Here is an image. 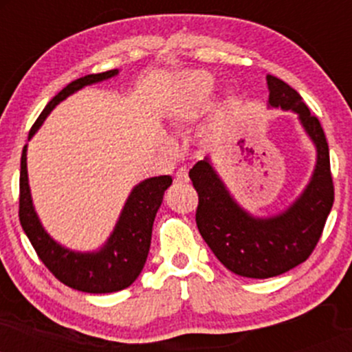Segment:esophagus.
I'll return each instance as SVG.
<instances>
[{
  "instance_id": "1",
  "label": "esophagus",
  "mask_w": 352,
  "mask_h": 352,
  "mask_svg": "<svg viewBox=\"0 0 352 352\" xmlns=\"http://www.w3.org/2000/svg\"><path fill=\"white\" fill-rule=\"evenodd\" d=\"M175 182L177 184H185V182H188V170L185 167H182L177 170L175 173Z\"/></svg>"
}]
</instances>
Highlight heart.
<instances>
[{
  "mask_svg": "<svg viewBox=\"0 0 352 352\" xmlns=\"http://www.w3.org/2000/svg\"><path fill=\"white\" fill-rule=\"evenodd\" d=\"M213 87H215V79L208 72H192V74L185 76L180 84L173 117L180 122L192 120L201 109L207 106Z\"/></svg>",
  "mask_w": 352,
  "mask_h": 352,
  "instance_id": "b5f03b06",
  "label": "heart"
}]
</instances>
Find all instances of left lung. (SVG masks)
<instances>
[{"label":"left lung","instance_id":"obj_1","mask_svg":"<svg viewBox=\"0 0 352 352\" xmlns=\"http://www.w3.org/2000/svg\"><path fill=\"white\" fill-rule=\"evenodd\" d=\"M270 106L294 111L318 148L313 179L286 212L254 218L238 207L208 160H200L188 175L199 193L195 221L205 243L230 272L246 278H273L301 265L316 248L334 204L329 147L318 117L285 80L266 76Z\"/></svg>","mask_w":352,"mask_h":352}]
</instances>
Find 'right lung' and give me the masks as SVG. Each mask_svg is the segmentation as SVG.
<instances>
[{"mask_svg": "<svg viewBox=\"0 0 352 352\" xmlns=\"http://www.w3.org/2000/svg\"><path fill=\"white\" fill-rule=\"evenodd\" d=\"M117 72H119L117 69H111L100 74H89L67 84L43 109L28 137L31 139L34 135L43 120L60 100L87 84L109 79ZM170 184L172 179L168 175L152 177L140 182L125 201L119 221L104 248L98 253H76L56 243L39 223L28 185L26 145H24L21 172H19V221L39 260L60 283L84 293L120 292L131 286L142 272L151 248L153 220L162 204L164 192L170 187Z\"/></svg>", "mask_w": 352, "mask_h": 352, "instance_id": "1", "label": "right lung"}]
</instances>
